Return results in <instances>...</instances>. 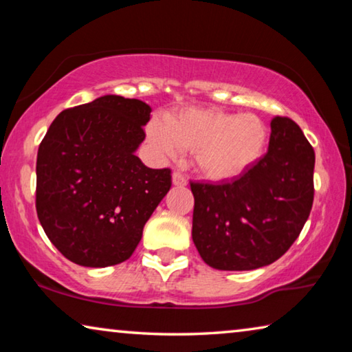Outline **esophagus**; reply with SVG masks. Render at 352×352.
<instances>
[{
  "label": "esophagus",
  "mask_w": 352,
  "mask_h": 352,
  "mask_svg": "<svg viewBox=\"0 0 352 352\" xmlns=\"http://www.w3.org/2000/svg\"><path fill=\"white\" fill-rule=\"evenodd\" d=\"M172 183H174V186L183 188L188 184V180L180 174V172H174V174H172Z\"/></svg>",
  "instance_id": "1"
}]
</instances>
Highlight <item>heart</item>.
Segmentation results:
<instances>
[{
	"label": "heart",
	"mask_w": 352,
	"mask_h": 352,
	"mask_svg": "<svg viewBox=\"0 0 352 352\" xmlns=\"http://www.w3.org/2000/svg\"><path fill=\"white\" fill-rule=\"evenodd\" d=\"M147 140L166 158L194 152L201 174L222 182L242 175L258 162L267 144V127L254 115L189 107L172 113L166 124L153 119Z\"/></svg>",
	"instance_id": "1"
}]
</instances>
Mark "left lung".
I'll list each match as a JSON object with an SVG mask.
<instances>
[{"label":"left lung","instance_id":"left-lung-1","mask_svg":"<svg viewBox=\"0 0 352 352\" xmlns=\"http://www.w3.org/2000/svg\"><path fill=\"white\" fill-rule=\"evenodd\" d=\"M269 151L231 182L190 183L192 241L217 270H254L281 258L312 210L315 152L289 118L270 124Z\"/></svg>","mask_w":352,"mask_h":352}]
</instances>
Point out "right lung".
Segmentation results:
<instances>
[{
	"mask_svg": "<svg viewBox=\"0 0 352 352\" xmlns=\"http://www.w3.org/2000/svg\"><path fill=\"white\" fill-rule=\"evenodd\" d=\"M151 111L140 99L107 94L63 110L40 142L37 216L74 264L100 269L127 261L170 189V169L147 168L135 155Z\"/></svg>",
	"mask_w": 352,
	"mask_h": 352,
	"instance_id": "right-lung-1",
	"label": "right lung"
}]
</instances>
